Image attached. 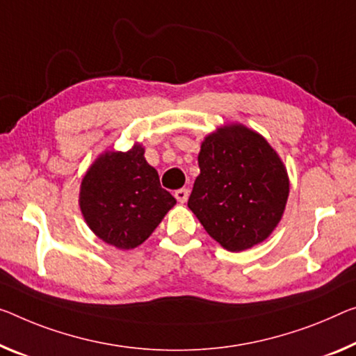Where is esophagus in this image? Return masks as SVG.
<instances>
[{"label": "esophagus", "mask_w": 356, "mask_h": 356, "mask_svg": "<svg viewBox=\"0 0 356 356\" xmlns=\"http://www.w3.org/2000/svg\"><path fill=\"white\" fill-rule=\"evenodd\" d=\"M175 197H177V200L179 202V204H184V202L188 200V197H189V189L183 188V189L175 191Z\"/></svg>", "instance_id": "esophagus-1"}]
</instances>
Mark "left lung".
<instances>
[{
	"instance_id": "left-lung-1",
	"label": "left lung",
	"mask_w": 356,
	"mask_h": 356,
	"mask_svg": "<svg viewBox=\"0 0 356 356\" xmlns=\"http://www.w3.org/2000/svg\"><path fill=\"white\" fill-rule=\"evenodd\" d=\"M188 207L211 238L243 251L269 237L285 211L289 178L264 136L227 124L205 136Z\"/></svg>"
}]
</instances>
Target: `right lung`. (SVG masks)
Returning <instances> with one entry per match:
<instances>
[{"mask_svg":"<svg viewBox=\"0 0 356 356\" xmlns=\"http://www.w3.org/2000/svg\"><path fill=\"white\" fill-rule=\"evenodd\" d=\"M177 204L162 189L159 175L145 159L143 145L105 151L87 168L79 189V209L98 238L119 250L141 245Z\"/></svg>","mask_w":356,"mask_h":356,"instance_id":"obj_1","label":"right lung"}]
</instances>
